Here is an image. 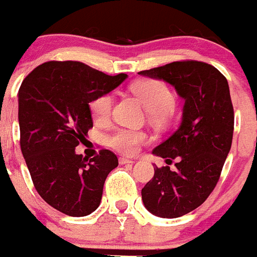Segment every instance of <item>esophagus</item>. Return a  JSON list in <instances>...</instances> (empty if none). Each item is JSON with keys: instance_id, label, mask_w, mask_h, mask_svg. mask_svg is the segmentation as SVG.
Returning a JSON list of instances; mask_svg holds the SVG:
<instances>
[{"instance_id": "esophagus-1", "label": "esophagus", "mask_w": 257, "mask_h": 257, "mask_svg": "<svg viewBox=\"0 0 257 257\" xmlns=\"http://www.w3.org/2000/svg\"><path fill=\"white\" fill-rule=\"evenodd\" d=\"M133 160L128 159V158H119V164H133Z\"/></svg>"}]
</instances>
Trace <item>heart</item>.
I'll use <instances>...</instances> for the list:
<instances>
[{
    "instance_id": "b5f03b06",
    "label": "heart",
    "mask_w": 257,
    "mask_h": 257,
    "mask_svg": "<svg viewBox=\"0 0 257 257\" xmlns=\"http://www.w3.org/2000/svg\"><path fill=\"white\" fill-rule=\"evenodd\" d=\"M134 95L141 99L148 109L149 120L157 125L169 123L172 109L175 105V95L165 83L159 79H141L131 87ZM90 113L97 123L109 120L113 110V97L109 93H102L89 103ZM148 136L144 132L132 129H118L110 134L107 143L116 152L125 155H133L139 150L141 145L147 143Z\"/></svg>"
}]
</instances>
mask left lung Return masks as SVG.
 <instances>
[{"instance_id": "8db88e82", "label": "left lung", "mask_w": 257, "mask_h": 257, "mask_svg": "<svg viewBox=\"0 0 257 257\" xmlns=\"http://www.w3.org/2000/svg\"><path fill=\"white\" fill-rule=\"evenodd\" d=\"M174 85L185 99L180 126L153 154L178 159L175 170L154 168L142 189L145 208L160 217L183 216L201 205L220 179L234 132L227 80L205 62L178 61L139 72Z\"/></svg>"}]
</instances>
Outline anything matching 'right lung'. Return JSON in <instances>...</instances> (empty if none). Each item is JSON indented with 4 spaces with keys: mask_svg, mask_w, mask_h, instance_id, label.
<instances>
[{
    "mask_svg": "<svg viewBox=\"0 0 257 257\" xmlns=\"http://www.w3.org/2000/svg\"><path fill=\"white\" fill-rule=\"evenodd\" d=\"M108 76L82 62L49 61L36 67L18 90L20 144L41 198L69 216L99 206L108 174L118 158L100 149L92 159L76 154L93 128L89 103L126 78Z\"/></svg>",
    "mask_w": 257,
    "mask_h": 257,
    "instance_id": "1",
    "label": "right lung"
}]
</instances>
